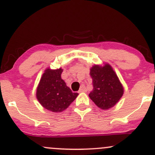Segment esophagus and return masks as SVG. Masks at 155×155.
Wrapping results in <instances>:
<instances>
[{
    "label": "esophagus",
    "mask_w": 155,
    "mask_h": 155,
    "mask_svg": "<svg viewBox=\"0 0 155 155\" xmlns=\"http://www.w3.org/2000/svg\"><path fill=\"white\" fill-rule=\"evenodd\" d=\"M87 91V89H86V87H85V86L84 84H82L81 86V88L79 89V92H86Z\"/></svg>",
    "instance_id": "obj_1"
}]
</instances>
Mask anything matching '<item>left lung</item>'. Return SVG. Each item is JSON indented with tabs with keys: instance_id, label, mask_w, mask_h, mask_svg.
<instances>
[{
	"instance_id": "left-lung-1",
	"label": "left lung",
	"mask_w": 155,
	"mask_h": 155,
	"mask_svg": "<svg viewBox=\"0 0 155 155\" xmlns=\"http://www.w3.org/2000/svg\"><path fill=\"white\" fill-rule=\"evenodd\" d=\"M93 90L89 97L97 107L107 110L114 106L124 93V88L108 63L95 65L90 68Z\"/></svg>"
}]
</instances>
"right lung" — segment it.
<instances>
[{
  "label": "right lung",
  "mask_w": 155,
  "mask_h": 155,
  "mask_svg": "<svg viewBox=\"0 0 155 155\" xmlns=\"http://www.w3.org/2000/svg\"><path fill=\"white\" fill-rule=\"evenodd\" d=\"M63 69H50L44 71L36 90L37 100L49 111L59 113L70 106L79 94L72 92L62 79Z\"/></svg>",
  "instance_id": "obj_1"
}]
</instances>
